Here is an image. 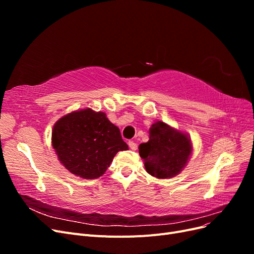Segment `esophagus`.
Returning <instances> with one entry per match:
<instances>
[{
	"label": "esophagus",
	"mask_w": 254,
	"mask_h": 254,
	"mask_svg": "<svg viewBox=\"0 0 254 254\" xmlns=\"http://www.w3.org/2000/svg\"><path fill=\"white\" fill-rule=\"evenodd\" d=\"M128 145H129L130 149H132V150H136V149H137V145H136V143L133 142V141H129V142H128Z\"/></svg>",
	"instance_id": "1"
}]
</instances>
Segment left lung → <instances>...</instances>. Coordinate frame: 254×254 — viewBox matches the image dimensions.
I'll use <instances>...</instances> for the list:
<instances>
[{
    "mask_svg": "<svg viewBox=\"0 0 254 254\" xmlns=\"http://www.w3.org/2000/svg\"><path fill=\"white\" fill-rule=\"evenodd\" d=\"M147 173L159 179L178 175L191 153L190 137L179 130L158 121L149 129V141L139 146Z\"/></svg>",
    "mask_w": 254,
    "mask_h": 254,
    "instance_id": "1",
    "label": "left lung"
}]
</instances>
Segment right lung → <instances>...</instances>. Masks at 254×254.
I'll return each mask as SVG.
<instances>
[{"instance_id": "add662e5", "label": "right lung", "mask_w": 254, "mask_h": 254, "mask_svg": "<svg viewBox=\"0 0 254 254\" xmlns=\"http://www.w3.org/2000/svg\"><path fill=\"white\" fill-rule=\"evenodd\" d=\"M52 143L61 164L83 179L101 177L117 152L128 149L120 129L104 112L92 109L74 111L58 120Z\"/></svg>"}]
</instances>
